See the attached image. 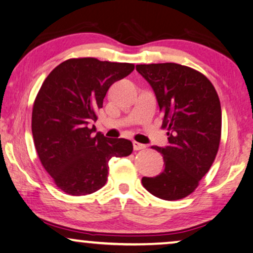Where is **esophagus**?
Returning <instances> with one entry per match:
<instances>
[{
  "instance_id": "34e87169",
  "label": "esophagus",
  "mask_w": 253,
  "mask_h": 253,
  "mask_svg": "<svg viewBox=\"0 0 253 253\" xmlns=\"http://www.w3.org/2000/svg\"><path fill=\"white\" fill-rule=\"evenodd\" d=\"M133 148H134V150L145 149L146 145H143V143H140V142H136V141H133Z\"/></svg>"
}]
</instances>
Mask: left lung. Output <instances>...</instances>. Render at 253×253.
<instances>
[{
    "mask_svg": "<svg viewBox=\"0 0 253 253\" xmlns=\"http://www.w3.org/2000/svg\"><path fill=\"white\" fill-rule=\"evenodd\" d=\"M136 71L154 91L169 142L152 147L164 156L165 169L155 177H142V185L162 200H181L196 189L218 152V94L206 76L180 64H140Z\"/></svg>",
    "mask_w": 253,
    "mask_h": 253,
    "instance_id": "8db88e82",
    "label": "left lung"
}]
</instances>
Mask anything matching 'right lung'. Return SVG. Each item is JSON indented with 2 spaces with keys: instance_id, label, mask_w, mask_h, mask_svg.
Instances as JSON below:
<instances>
[{
  "instance_id": "1",
  "label": "right lung",
  "mask_w": 253,
  "mask_h": 253,
  "mask_svg": "<svg viewBox=\"0 0 253 253\" xmlns=\"http://www.w3.org/2000/svg\"><path fill=\"white\" fill-rule=\"evenodd\" d=\"M134 64L72 58L60 63L41 86L31 129L38 158L57 187L72 196L94 193L107 181L111 158L128 156L127 139H107L89 124L97 120L110 86Z\"/></svg>"
}]
</instances>
